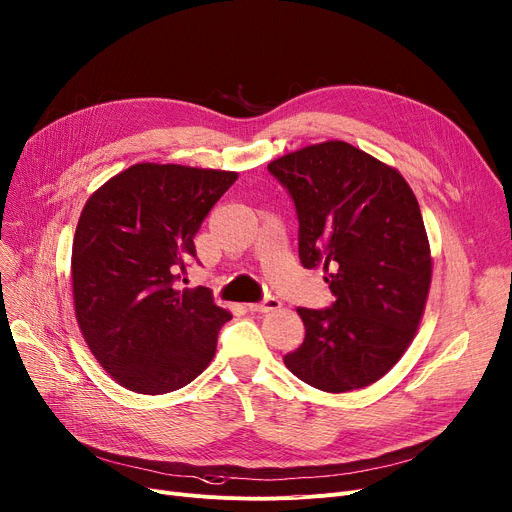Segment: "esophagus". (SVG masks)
Segmentation results:
<instances>
[{
    "mask_svg": "<svg viewBox=\"0 0 512 512\" xmlns=\"http://www.w3.org/2000/svg\"><path fill=\"white\" fill-rule=\"evenodd\" d=\"M251 311H257V314H268V311H276L280 307V301L274 297L263 299L261 303H249L247 305Z\"/></svg>",
    "mask_w": 512,
    "mask_h": 512,
    "instance_id": "34e87169",
    "label": "esophagus"
}]
</instances>
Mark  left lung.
<instances>
[{
	"instance_id": "1",
	"label": "left lung",
	"mask_w": 512,
	"mask_h": 512,
	"mask_svg": "<svg viewBox=\"0 0 512 512\" xmlns=\"http://www.w3.org/2000/svg\"><path fill=\"white\" fill-rule=\"evenodd\" d=\"M293 196L303 268H322L328 309L299 307L305 341L284 364L326 393L364 389L410 347L425 314L433 259L404 175L341 140L268 165Z\"/></svg>"
}]
</instances>
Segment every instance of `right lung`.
Wrapping results in <instances>:
<instances>
[{
	"label": "right lung",
	"mask_w": 512,
	"mask_h": 512,
	"mask_svg": "<svg viewBox=\"0 0 512 512\" xmlns=\"http://www.w3.org/2000/svg\"><path fill=\"white\" fill-rule=\"evenodd\" d=\"M236 171L138 163L100 186L81 211L71 280L81 335L98 364L136 393L163 395L213 360L232 314L207 286L175 288L194 236Z\"/></svg>",
	"instance_id": "add662e5"
}]
</instances>
